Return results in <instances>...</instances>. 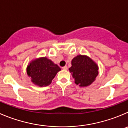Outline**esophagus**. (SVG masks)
<instances>
[{
	"label": "esophagus",
	"mask_w": 128,
	"mask_h": 128,
	"mask_svg": "<svg viewBox=\"0 0 128 128\" xmlns=\"http://www.w3.org/2000/svg\"><path fill=\"white\" fill-rule=\"evenodd\" d=\"M62 69H63V70H65V71H67V70H68V67H67V66H64L62 68Z\"/></svg>",
	"instance_id": "1"
}]
</instances>
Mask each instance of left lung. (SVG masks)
I'll return each instance as SVG.
<instances>
[{
  "label": "left lung",
  "mask_w": 128,
  "mask_h": 128,
  "mask_svg": "<svg viewBox=\"0 0 128 128\" xmlns=\"http://www.w3.org/2000/svg\"><path fill=\"white\" fill-rule=\"evenodd\" d=\"M69 70L74 79V83L81 87L92 84L98 75V66L86 55H78L74 57Z\"/></svg>",
  "instance_id": "8db88e82"
}]
</instances>
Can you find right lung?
<instances>
[{
    "label": "right lung",
    "instance_id": "right-lung-1",
    "mask_svg": "<svg viewBox=\"0 0 128 128\" xmlns=\"http://www.w3.org/2000/svg\"><path fill=\"white\" fill-rule=\"evenodd\" d=\"M60 70L57 64L46 57L33 59L26 68V72L31 78V82L40 87L49 85Z\"/></svg>",
    "mask_w": 128,
    "mask_h": 128
}]
</instances>
